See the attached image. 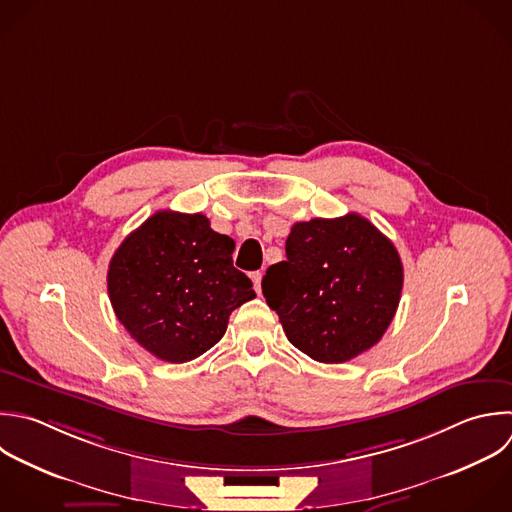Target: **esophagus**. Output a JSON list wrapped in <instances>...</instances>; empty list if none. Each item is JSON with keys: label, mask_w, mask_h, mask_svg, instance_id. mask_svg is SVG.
<instances>
[{"label": "esophagus", "mask_w": 512, "mask_h": 512, "mask_svg": "<svg viewBox=\"0 0 512 512\" xmlns=\"http://www.w3.org/2000/svg\"><path fill=\"white\" fill-rule=\"evenodd\" d=\"M262 272L258 270V272H252V282H254V290L260 294L262 292Z\"/></svg>", "instance_id": "34e87169"}]
</instances>
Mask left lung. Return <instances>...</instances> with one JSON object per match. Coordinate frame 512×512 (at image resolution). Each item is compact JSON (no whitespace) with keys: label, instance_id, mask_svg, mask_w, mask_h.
<instances>
[{"label":"left lung","instance_id":"left-lung-1","mask_svg":"<svg viewBox=\"0 0 512 512\" xmlns=\"http://www.w3.org/2000/svg\"><path fill=\"white\" fill-rule=\"evenodd\" d=\"M402 280L394 244L366 218L346 214L296 222L286 260L266 270L262 294L298 350L340 364L382 338Z\"/></svg>","mask_w":512,"mask_h":512}]
</instances>
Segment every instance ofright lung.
<instances>
[{
  "label": "right lung",
  "instance_id": "add662e5",
  "mask_svg": "<svg viewBox=\"0 0 512 512\" xmlns=\"http://www.w3.org/2000/svg\"><path fill=\"white\" fill-rule=\"evenodd\" d=\"M234 246L204 214L156 212L110 260L108 294L118 320L160 360L198 358L220 342L232 310L256 296L232 264Z\"/></svg>",
  "mask_w": 512,
  "mask_h": 512
}]
</instances>
